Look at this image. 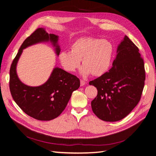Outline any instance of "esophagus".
Wrapping results in <instances>:
<instances>
[{"instance_id": "1", "label": "esophagus", "mask_w": 156, "mask_h": 156, "mask_svg": "<svg viewBox=\"0 0 156 156\" xmlns=\"http://www.w3.org/2000/svg\"><path fill=\"white\" fill-rule=\"evenodd\" d=\"M86 84V82L84 80H80V86H83Z\"/></svg>"}]
</instances>
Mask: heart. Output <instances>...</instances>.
<instances>
[{"instance_id":"1","label":"heart","mask_w":156,"mask_h":156,"mask_svg":"<svg viewBox=\"0 0 156 156\" xmlns=\"http://www.w3.org/2000/svg\"><path fill=\"white\" fill-rule=\"evenodd\" d=\"M114 48L107 40L93 37H81L74 40L69 51H63L58 55V59L63 69L72 73L79 66L80 73L83 76L91 74L101 76L106 73L111 65Z\"/></svg>"}]
</instances>
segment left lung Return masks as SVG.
Returning a JSON list of instances; mask_svg holds the SVG:
<instances>
[{
    "label": "left lung",
    "mask_w": 156,
    "mask_h": 156,
    "mask_svg": "<svg viewBox=\"0 0 156 156\" xmlns=\"http://www.w3.org/2000/svg\"><path fill=\"white\" fill-rule=\"evenodd\" d=\"M144 62L139 49L127 36L118 45L111 69L89 83L97 89L93 112L105 122L119 121L138 104L144 88Z\"/></svg>",
    "instance_id": "1"
}]
</instances>
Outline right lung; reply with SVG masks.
<instances>
[{
  "label": "right lung",
  "mask_w": 156,
  "mask_h": 156,
  "mask_svg": "<svg viewBox=\"0 0 156 156\" xmlns=\"http://www.w3.org/2000/svg\"><path fill=\"white\" fill-rule=\"evenodd\" d=\"M59 36L48 34L44 28L37 29L23 42L10 68L9 89L15 102L27 115L41 121L57 118L64 111L73 91L80 86L74 75L55 67L47 81L39 86H29L18 78L16 65L23 50L42 42H51L57 55L61 51Z\"/></svg>",
  "instance_id": "1"
}]
</instances>
